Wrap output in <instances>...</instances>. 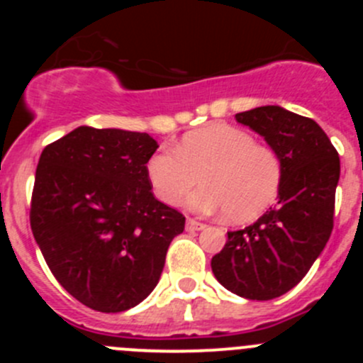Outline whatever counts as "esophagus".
<instances>
[{"instance_id":"34e87169","label":"esophagus","mask_w":363,"mask_h":363,"mask_svg":"<svg viewBox=\"0 0 363 363\" xmlns=\"http://www.w3.org/2000/svg\"><path fill=\"white\" fill-rule=\"evenodd\" d=\"M205 226H207L205 223L196 221V219H193V218H188V223H186V228L188 230H203Z\"/></svg>"}]
</instances>
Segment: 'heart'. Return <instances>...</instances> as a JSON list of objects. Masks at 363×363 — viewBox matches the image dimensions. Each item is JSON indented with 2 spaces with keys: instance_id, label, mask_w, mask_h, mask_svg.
I'll return each mask as SVG.
<instances>
[{
  "instance_id": "1",
  "label": "heart",
  "mask_w": 363,
  "mask_h": 363,
  "mask_svg": "<svg viewBox=\"0 0 363 363\" xmlns=\"http://www.w3.org/2000/svg\"><path fill=\"white\" fill-rule=\"evenodd\" d=\"M145 175L161 202L177 205L189 196V208L202 214L225 211L232 221H251L277 200L283 184V161L274 149L256 144L240 128L214 124L184 135L175 151L149 156Z\"/></svg>"
}]
</instances>
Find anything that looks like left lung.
<instances>
[{"mask_svg":"<svg viewBox=\"0 0 363 363\" xmlns=\"http://www.w3.org/2000/svg\"><path fill=\"white\" fill-rule=\"evenodd\" d=\"M235 119L279 155L283 184L276 207L246 228L228 232L211 267L232 294L270 300L296 286L327 246L340 161L330 138L309 117L267 105Z\"/></svg>","mask_w":363,"mask_h":363,"instance_id":"8db88e82","label":"left lung"}]
</instances>
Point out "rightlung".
I'll return each instance as SVG.
<instances>
[{
    "label": "right lung",
    "instance_id": "1",
    "mask_svg": "<svg viewBox=\"0 0 363 363\" xmlns=\"http://www.w3.org/2000/svg\"><path fill=\"white\" fill-rule=\"evenodd\" d=\"M147 133L79 126L47 145L36 167L31 223L57 283L100 313L135 307L158 284L186 218L160 202L145 175Z\"/></svg>",
    "mask_w": 363,
    "mask_h": 363
}]
</instances>
